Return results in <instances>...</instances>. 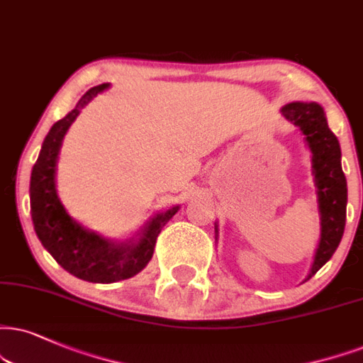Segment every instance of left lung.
I'll use <instances>...</instances> for the list:
<instances>
[{"instance_id": "1", "label": "left lung", "mask_w": 363, "mask_h": 363, "mask_svg": "<svg viewBox=\"0 0 363 363\" xmlns=\"http://www.w3.org/2000/svg\"><path fill=\"white\" fill-rule=\"evenodd\" d=\"M281 113L301 129L313 153V173L321 212V239L308 276L310 279L332 259L342 240L347 218V180L340 163L342 153L338 140L330 131L321 106L315 102H291Z\"/></svg>"}]
</instances>
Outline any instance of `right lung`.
Instances as JSON below:
<instances>
[{
    "label": "right lung",
    "mask_w": 363,
    "mask_h": 363,
    "mask_svg": "<svg viewBox=\"0 0 363 363\" xmlns=\"http://www.w3.org/2000/svg\"><path fill=\"white\" fill-rule=\"evenodd\" d=\"M106 87L109 84L89 89L72 113L53 124L31 169L30 180L31 220L40 242L67 272L89 283L101 284L128 279L145 269L153 257L161 229L178 212V207H173L153 218L136 244H113L72 220L58 200L55 164L62 140L80 109Z\"/></svg>",
    "instance_id": "right-lung-1"
}]
</instances>
